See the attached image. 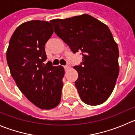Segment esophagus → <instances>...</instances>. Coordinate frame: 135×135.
Wrapping results in <instances>:
<instances>
[{
  "mask_svg": "<svg viewBox=\"0 0 135 135\" xmlns=\"http://www.w3.org/2000/svg\"><path fill=\"white\" fill-rule=\"evenodd\" d=\"M64 68H65V70H69V69L70 68V65H69V64H67L66 65H65V66H64Z\"/></svg>",
  "mask_w": 135,
  "mask_h": 135,
  "instance_id": "34e87169",
  "label": "esophagus"
}]
</instances>
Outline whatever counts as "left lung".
I'll list each match as a JSON object with an SVG mask.
<instances>
[{
  "label": "left lung",
  "mask_w": 135,
  "mask_h": 135,
  "mask_svg": "<svg viewBox=\"0 0 135 135\" xmlns=\"http://www.w3.org/2000/svg\"><path fill=\"white\" fill-rule=\"evenodd\" d=\"M55 33L74 53L81 52L82 62L75 86L84 103L102 104L113 92L119 74L118 47L109 27L87 14L50 21Z\"/></svg>",
  "instance_id": "left-lung-1"
}]
</instances>
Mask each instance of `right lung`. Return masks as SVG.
Masks as SVG:
<instances>
[{"label": "right lung", "instance_id": "right-lung-1", "mask_svg": "<svg viewBox=\"0 0 135 135\" xmlns=\"http://www.w3.org/2000/svg\"><path fill=\"white\" fill-rule=\"evenodd\" d=\"M53 33L46 21L32 20L17 27L9 41L7 61L11 74L26 98L40 109L59 105L65 71L48 62L45 44Z\"/></svg>", "mask_w": 135, "mask_h": 135}]
</instances>
